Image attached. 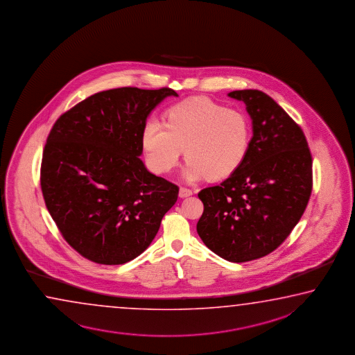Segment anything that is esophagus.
I'll use <instances>...</instances> for the list:
<instances>
[{"instance_id": "1", "label": "esophagus", "mask_w": 355, "mask_h": 355, "mask_svg": "<svg viewBox=\"0 0 355 355\" xmlns=\"http://www.w3.org/2000/svg\"><path fill=\"white\" fill-rule=\"evenodd\" d=\"M193 195V191L190 190V189H187V187H180V190H179V196L181 198H189V196H191Z\"/></svg>"}]
</instances>
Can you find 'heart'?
Instances as JSON below:
<instances>
[{"instance_id":"heart-1","label":"heart","mask_w":355,"mask_h":355,"mask_svg":"<svg viewBox=\"0 0 355 355\" xmlns=\"http://www.w3.org/2000/svg\"><path fill=\"white\" fill-rule=\"evenodd\" d=\"M251 135V121L243 112L198 96L168 109L165 124L146 121L141 141L148 164L157 174L171 171L185 148L182 176L193 182L234 174L246 159Z\"/></svg>"}]
</instances>
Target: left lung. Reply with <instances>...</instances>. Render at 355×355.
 <instances>
[{
    "instance_id": "obj_1",
    "label": "left lung",
    "mask_w": 355,
    "mask_h": 355,
    "mask_svg": "<svg viewBox=\"0 0 355 355\" xmlns=\"http://www.w3.org/2000/svg\"><path fill=\"white\" fill-rule=\"evenodd\" d=\"M246 104L252 139L229 179L198 193V236L217 256L247 262L275 251L301 220L312 193V155L300 125L270 96L234 90Z\"/></svg>"
}]
</instances>
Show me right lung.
<instances>
[{
  "mask_svg": "<svg viewBox=\"0 0 355 355\" xmlns=\"http://www.w3.org/2000/svg\"><path fill=\"white\" fill-rule=\"evenodd\" d=\"M170 88L123 87L90 96L60 115L43 150L44 202L64 240L101 265L138 257L157 236L179 187L140 159L141 132Z\"/></svg>",
  "mask_w": 355,
  "mask_h": 355,
  "instance_id": "obj_1",
  "label": "right lung"
}]
</instances>
